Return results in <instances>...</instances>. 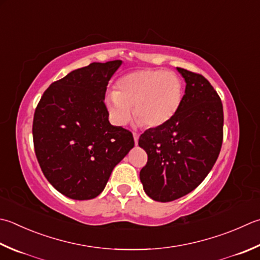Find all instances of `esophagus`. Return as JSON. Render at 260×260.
Returning <instances> with one entry per match:
<instances>
[{"instance_id":"34e87169","label":"esophagus","mask_w":260,"mask_h":260,"mask_svg":"<svg viewBox=\"0 0 260 260\" xmlns=\"http://www.w3.org/2000/svg\"><path fill=\"white\" fill-rule=\"evenodd\" d=\"M134 139H135V144L138 145V140H139V134L137 132H134Z\"/></svg>"}]
</instances>
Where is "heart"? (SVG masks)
<instances>
[{
    "instance_id": "obj_1",
    "label": "heart",
    "mask_w": 260,
    "mask_h": 260,
    "mask_svg": "<svg viewBox=\"0 0 260 260\" xmlns=\"http://www.w3.org/2000/svg\"><path fill=\"white\" fill-rule=\"evenodd\" d=\"M182 99L183 85L174 72L145 69L121 77L116 90L106 94L105 106L116 125L128 123L135 106L139 123L156 128L172 119Z\"/></svg>"
}]
</instances>
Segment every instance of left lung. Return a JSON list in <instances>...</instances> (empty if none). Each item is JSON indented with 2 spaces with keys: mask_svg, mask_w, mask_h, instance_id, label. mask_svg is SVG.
<instances>
[{
  "mask_svg": "<svg viewBox=\"0 0 260 260\" xmlns=\"http://www.w3.org/2000/svg\"><path fill=\"white\" fill-rule=\"evenodd\" d=\"M176 69L187 84L179 111L168 123L146 130L138 143L148 155L140 181L147 196L160 203L197 188L223 143V105L216 90L199 73Z\"/></svg>",
  "mask_w": 260,
  "mask_h": 260,
  "instance_id": "1",
  "label": "left lung"
}]
</instances>
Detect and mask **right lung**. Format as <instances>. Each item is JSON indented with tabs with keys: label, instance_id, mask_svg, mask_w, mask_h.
I'll return each instance as SVG.
<instances>
[{
	"label": "right lung",
	"instance_id": "right-lung-1",
	"mask_svg": "<svg viewBox=\"0 0 260 260\" xmlns=\"http://www.w3.org/2000/svg\"><path fill=\"white\" fill-rule=\"evenodd\" d=\"M121 64L94 62L71 71L47 88L36 107L32 138L39 166L71 199L97 197L135 146L129 130L110 123L104 103L107 84Z\"/></svg>",
	"mask_w": 260,
	"mask_h": 260
}]
</instances>
